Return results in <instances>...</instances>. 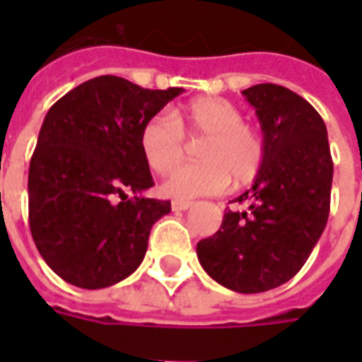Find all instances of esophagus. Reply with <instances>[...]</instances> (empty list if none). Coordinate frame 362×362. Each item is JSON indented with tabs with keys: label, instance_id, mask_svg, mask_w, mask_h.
I'll use <instances>...</instances> for the list:
<instances>
[{
	"label": "esophagus",
	"instance_id": "1",
	"mask_svg": "<svg viewBox=\"0 0 362 362\" xmlns=\"http://www.w3.org/2000/svg\"><path fill=\"white\" fill-rule=\"evenodd\" d=\"M189 207H192V202H182V199L173 202V211H186Z\"/></svg>",
	"mask_w": 362,
	"mask_h": 362
}]
</instances>
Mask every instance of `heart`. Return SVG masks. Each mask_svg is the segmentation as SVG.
<instances>
[{"instance_id": "b5f03b06", "label": "heart", "mask_w": 362, "mask_h": 362, "mask_svg": "<svg viewBox=\"0 0 362 362\" xmlns=\"http://www.w3.org/2000/svg\"><path fill=\"white\" fill-rule=\"evenodd\" d=\"M182 133L206 137L198 150L202 163L173 174L163 184L166 196L189 199L219 194L230 178L238 186L252 182L264 165V139L244 124L240 108L225 98L204 96L174 116L158 112L143 124L139 147L153 173L166 176L180 165L185 152Z\"/></svg>"}]
</instances>
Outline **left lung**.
Segmentation results:
<instances>
[{"mask_svg": "<svg viewBox=\"0 0 362 362\" xmlns=\"http://www.w3.org/2000/svg\"><path fill=\"white\" fill-rule=\"evenodd\" d=\"M264 132V165L221 228L197 243L207 275L236 293H264L293 279L324 233L334 163L324 119L310 103L273 83L243 90Z\"/></svg>", "mask_w": 362, "mask_h": 362, "instance_id": "left-lung-1", "label": "left lung"}]
</instances>
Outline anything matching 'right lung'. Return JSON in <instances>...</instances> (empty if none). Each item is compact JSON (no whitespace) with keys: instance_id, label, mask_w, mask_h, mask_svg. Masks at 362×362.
Masks as SVG:
<instances>
[{"instance_id":"right-lung-1","label":"right lung","mask_w":362,"mask_h":362,"mask_svg":"<svg viewBox=\"0 0 362 362\" xmlns=\"http://www.w3.org/2000/svg\"><path fill=\"white\" fill-rule=\"evenodd\" d=\"M182 93L100 75L48 110L28 168V223L40 256L64 281L104 288L139 267L151 227L170 213V202L141 196L153 176L139 134Z\"/></svg>"}]
</instances>
